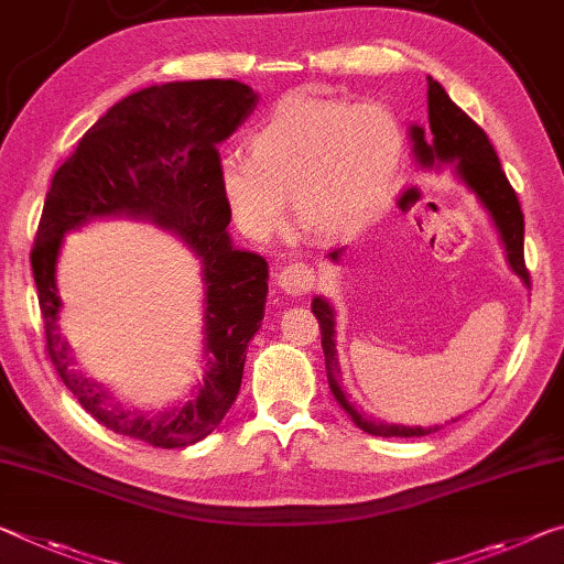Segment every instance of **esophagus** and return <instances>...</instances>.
<instances>
[{
  "mask_svg": "<svg viewBox=\"0 0 564 564\" xmlns=\"http://www.w3.org/2000/svg\"><path fill=\"white\" fill-rule=\"evenodd\" d=\"M275 283H279L285 293H291V296H303V293H308L316 285V273L308 263L296 261L281 268L279 275H275Z\"/></svg>",
  "mask_w": 564,
  "mask_h": 564,
  "instance_id": "1",
  "label": "esophagus"
}]
</instances>
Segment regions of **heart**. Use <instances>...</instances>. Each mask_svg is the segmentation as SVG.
<instances>
[{"mask_svg": "<svg viewBox=\"0 0 564 564\" xmlns=\"http://www.w3.org/2000/svg\"><path fill=\"white\" fill-rule=\"evenodd\" d=\"M404 145L399 120L379 105L293 93L250 130L248 158L220 160L218 187L248 238L281 226L283 194L299 228L344 238L389 200Z\"/></svg>", "mask_w": 564, "mask_h": 564, "instance_id": "b5f03b06", "label": "heart"}]
</instances>
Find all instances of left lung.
<instances>
[{"label": "left lung", "instance_id": "1", "mask_svg": "<svg viewBox=\"0 0 564 564\" xmlns=\"http://www.w3.org/2000/svg\"><path fill=\"white\" fill-rule=\"evenodd\" d=\"M426 105H429V124L426 130L419 124H411L409 135L414 140V155L422 167H442L454 165L457 167L459 181L477 195L479 203L485 205L491 223H495L499 238H502L507 261L512 265V271L530 285V271L524 265V216L517 200L514 187L509 185L499 158L491 148L487 132L469 118L467 112L459 110L452 102V97L444 93V87L436 79L426 77ZM344 253V248L330 250V261H338ZM311 311L318 318L321 328V346H324L326 356V377L328 387L334 391V399L341 404L348 416L354 419V424L364 429L366 434L373 436H424L436 432L440 426H401V424H383L373 422L359 414L344 394L338 377V356H336V341H334V308L328 306L326 299L316 296L311 303Z\"/></svg>", "mask_w": 564, "mask_h": 564}]
</instances>
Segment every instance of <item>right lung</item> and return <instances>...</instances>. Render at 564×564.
I'll return each instance as SVG.
<instances>
[{
	"label": "right lung",
	"instance_id": "right-lung-1",
	"mask_svg": "<svg viewBox=\"0 0 564 564\" xmlns=\"http://www.w3.org/2000/svg\"><path fill=\"white\" fill-rule=\"evenodd\" d=\"M256 105L258 95L236 79L145 87L112 105L52 177L30 256L47 354L87 414L115 434L177 449L205 440L238 397L248 344L263 321L268 263L230 243L218 142L234 135ZM107 215L153 219L181 235L204 263L206 377L191 400L158 415L112 402L74 369L58 336L54 271L61 240Z\"/></svg>",
	"mask_w": 564,
	"mask_h": 564
}]
</instances>
